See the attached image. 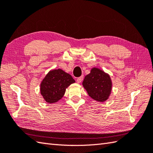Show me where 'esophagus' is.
Listing matches in <instances>:
<instances>
[{
  "instance_id": "esophagus-1",
  "label": "esophagus",
  "mask_w": 153,
  "mask_h": 153,
  "mask_svg": "<svg viewBox=\"0 0 153 153\" xmlns=\"http://www.w3.org/2000/svg\"><path fill=\"white\" fill-rule=\"evenodd\" d=\"M83 78V76H82V77H77V82L78 83H81V82H82Z\"/></svg>"
}]
</instances>
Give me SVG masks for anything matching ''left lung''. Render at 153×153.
<instances>
[{"mask_svg": "<svg viewBox=\"0 0 153 153\" xmlns=\"http://www.w3.org/2000/svg\"><path fill=\"white\" fill-rule=\"evenodd\" d=\"M82 84L89 96L100 102L106 101L111 92L110 76L97 68L91 69L90 74L85 77Z\"/></svg>", "mask_w": 153, "mask_h": 153, "instance_id": "obj_1", "label": "left lung"}]
</instances>
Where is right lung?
Wrapping results in <instances>:
<instances>
[{"instance_id": "obj_1", "label": "right lung", "mask_w": 153, "mask_h": 153, "mask_svg": "<svg viewBox=\"0 0 153 153\" xmlns=\"http://www.w3.org/2000/svg\"><path fill=\"white\" fill-rule=\"evenodd\" d=\"M73 83L75 80L71 75L61 69L52 70L41 83V95L46 102L56 103L64 96L65 89Z\"/></svg>"}]
</instances>
